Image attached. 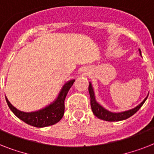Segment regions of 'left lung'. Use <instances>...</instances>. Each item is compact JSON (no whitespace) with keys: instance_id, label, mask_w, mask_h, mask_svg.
I'll return each instance as SVG.
<instances>
[{"instance_id":"1","label":"left lung","mask_w":154,"mask_h":154,"mask_svg":"<svg viewBox=\"0 0 154 154\" xmlns=\"http://www.w3.org/2000/svg\"><path fill=\"white\" fill-rule=\"evenodd\" d=\"M139 53L140 55L141 56V52L139 49ZM89 93L90 95V105H91L92 111L94 112V114L97 117H98L99 119L104 120V121H107V122H119V121H123L127 118H129L131 116L136 113L139 110V109L143 105L145 101H146V99L148 97V96L146 97V98L144 99L143 101L140 103L137 106H136L132 109L127 110V111H124V112H110L109 110L101 106L97 101H96V97H95V94H94V88L92 85L91 82H89ZM149 95V94H148Z\"/></svg>"}]
</instances>
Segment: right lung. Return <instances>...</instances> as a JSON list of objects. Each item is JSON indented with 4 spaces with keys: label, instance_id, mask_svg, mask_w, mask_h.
Here are the masks:
<instances>
[{
    "label": "right lung",
    "instance_id": "add662e5",
    "mask_svg": "<svg viewBox=\"0 0 154 154\" xmlns=\"http://www.w3.org/2000/svg\"><path fill=\"white\" fill-rule=\"evenodd\" d=\"M74 82L75 80L72 79L66 82L63 85L62 89H60V93L58 94L57 97L55 99V101L51 104H49V105H47L46 107L37 110V111H34V112H22L14 107L8 101L7 97H5L6 101L11 111L19 119L25 122L26 124L30 125L32 126L37 127V128L53 125L57 123L63 117L64 112H65V97Z\"/></svg>",
    "mask_w": 154,
    "mask_h": 154
}]
</instances>
